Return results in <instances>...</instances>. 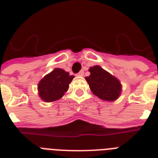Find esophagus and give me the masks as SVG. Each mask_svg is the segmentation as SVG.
<instances>
[{"label":"esophagus","mask_w":158,"mask_h":158,"mask_svg":"<svg viewBox=\"0 0 158 158\" xmlns=\"http://www.w3.org/2000/svg\"><path fill=\"white\" fill-rule=\"evenodd\" d=\"M84 70H80V71H79V73L77 74V75H79V76H83V75H84Z\"/></svg>","instance_id":"esophagus-1"}]
</instances>
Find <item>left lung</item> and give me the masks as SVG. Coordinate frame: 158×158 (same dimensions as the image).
Masks as SVG:
<instances>
[{"mask_svg":"<svg viewBox=\"0 0 158 158\" xmlns=\"http://www.w3.org/2000/svg\"><path fill=\"white\" fill-rule=\"evenodd\" d=\"M91 73L85 79L94 95L105 101H115L121 92V84L116 78L99 65L89 69Z\"/></svg>","mask_w":158,"mask_h":158,"instance_id":"obj_1","label":"left lung"}]
</instances>
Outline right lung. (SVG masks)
<instances>
[{
  "label": "right lung",
  "mask_w": 158,
  "mask_h": 158,
  "mask_svg": "<svg viewBox=\"0 0 158 158\" xmlns=\"http://www.w3.org/2000/svg\"><path fill=\"white\" fill-rule=\"evenodd\" d=\"M73 79L74 76L69 75L68 72L59 68L55 69L39 82V97L47 102L58 100L66 93Z\"/></svg>",
  "instance_id": "right-lung-1"
}]
</instances>
